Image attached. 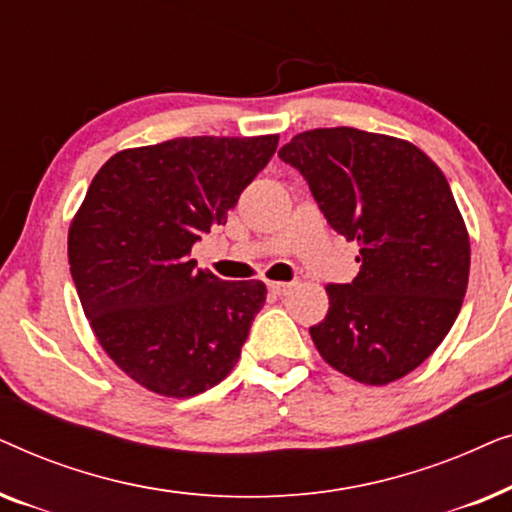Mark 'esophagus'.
I'll list each match as a JSON object with an SVG mask.
<instances>
[{
	"label": "esophagus",
	"instance_id": "obj_1",
	"mask_svg": "<svg viewBox=\"0 0 512 512\" xmlns=\"http://www.w3.org/2000/svg\"><path fill=\"white\" fill-rule=\"evenodd\" d=\"M291 286L293 284H289V282H270L268 291L272 293V296H286V293L291 291Z\"/></svg>",
	"mask_w": 512,
	"mask_h": 512
}]
</instances>
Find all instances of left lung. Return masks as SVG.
Masks as SVG:
<instances>
[{
  "label": "left lung",
  "mask_w": 512,
  "mask_h": 512,
  "mask_svg": "<svg viewBox=\"0 0 512 512\" xmlns=\"http://www.w3.org/2000/svg\"><path fill=\"white\" fill-rule=\"evenodd\" d=\"M279 158L328 226L359 244V275L326 286L314 345L356 382L401 380L436 352L466 296L471 242L445 174L415 144L356 128L300 132Z\"/></svg>",
  "instance_id": "1"
}]
</instances>
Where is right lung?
I'll return each instance as SVG.
<instances>
[{"instance_id": "1", "label": "right lung", "mask_w": 512, "mask_h": 512, "mask_svg": "<svg viewBox=\"0 0 512 512\" xmlns=\"http://www.w3.org/2000/svg\"><path fill=\"white\" fill-rule=\"evenodd\" d=\"M277 142L177 137L118 151L69 226V270L90 328L109 359L153 394H202L240 359L268 289L195 268L191 249L226 223Z\"/></svg>"}]
</instances>
